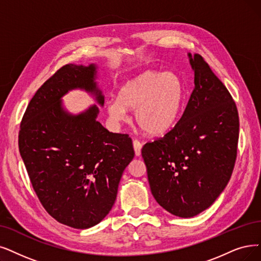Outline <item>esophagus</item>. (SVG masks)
<instances>
[{
  "mask_svg": "<svg viewBox=\"0 0 261 261\" xmlns=\"http://www.w3.org/2000/svg\"><path fill=\"white\" fill-rule=\"evenodd\" d=\"M133 145H134L135 154H136V156H140L141 149H142V143L140 141H138V140H134L133 141Z\"/></svg>",
  "mask_w": 261,
  "mask_h": 261,
  "instance_id": "1",
  "label": "esophagus"
}]
</instances>
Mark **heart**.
Here are the masks:
<instances>
[{
    "label": "heart",
    "instance_id": "heart-1",
    "mask_svg": "<svg viewBox=\"0 0 261 261\" xmlns=\"http://www.w3.org/2000/svg\"><path fill=\"white\" fill-rule=\"evenodd\" d=\"M185 98L181 78L173 72L145 70L125 81L118 99L107 101L106 109L112 123L126 119V109H135V120L151 136H162L178 123Z\"/></svg>",
    "mask_w": 261,
    "mask_h": 261
}]
</instances>
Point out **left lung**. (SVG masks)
Returning a JSON list of instances; mask_svg holds the SVG:
<instances>
[{
  "label": "left lung",
  "instance_id": "1",
  "mask_svg": "<svg viewBox=\"0 0 261 261\" xmlns=\"http://www.w3.org/2000/svg\"><path fill=\"white\" fill-rule=\"evenodd\" d=\"M195 88L183 116L141 150L153 197L166 211L193 217L221 195L233 170L239 140L236 102L199 55L189 54Z\"/></svg>",
  "mask_w": 261,
  "mask_h": 261
}]
</instances>
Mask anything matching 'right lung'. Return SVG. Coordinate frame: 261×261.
Wrapping results in <instances>:
<instances>
[{"label": "right lung", "instance_id": "add662e5", "mask_svg": "<svg viewBox=\"0 0 261 261\" xmlns=\"http://www.w3.org/2000/svg\"><path fill=\"white\" fill-rule=\"evenodd\" d=\"M96 75L95 64L61 67L29 102L19 130L20 155L39 201L55 220L76 229L105 218L135 156L128 135L110 133L96 121V105L79 114L63 107L62 97L76 89L103 106Z\"/></svg>", "mask_w": 261, "mask_h": 261}]
</instances>
